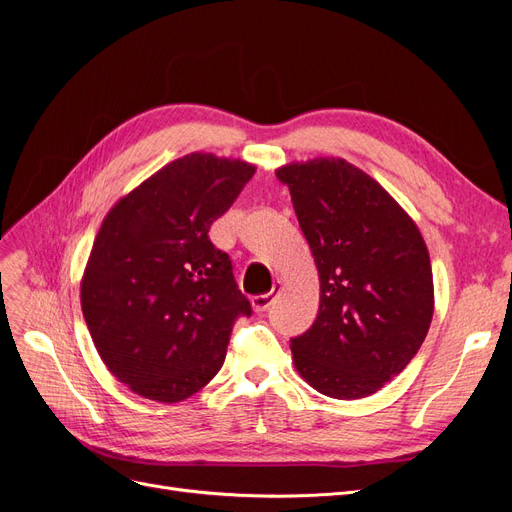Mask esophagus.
Here are the masks:
<instances>
[{"label": "esophagus", "mask_w": 512, "mask_h": 512, "mask_svg": "<svg viewBox=\"0 0 512 512\" xmlns=\"http://www.w3.org/2000/svg\"><path fill=\"white\" fill-rule=\"evenodd\" d=\"M280 290H282V282H273V288L269 292L256 294V297H252L254 312H265V309L273 303V299L277 297V294H280Z\"/></svg>", "instance_id": "34e87169"}]
</instances>
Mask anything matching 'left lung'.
Returning a JSON list of instances; mask_svg holds the SVG:
<instances>
[{
    "label": "left lung",
    "mask_w": 512,
    "mask_h": 512,
    "mask_svg": "<svg viewBox=\"0 0 512 512\" xmlns=\"http://www.w3.org/2000/svg\"><path fill=\"white\" fill-rule=\"evenodd\" d=\"M288 185L312 250L320 307L290 339L299 376L322 395L361 399L406 369L433 318L425 239L397 200L342 158L290 162Z\"/></svg>",
    "instance_id": "obj_1"
}]
</instances>
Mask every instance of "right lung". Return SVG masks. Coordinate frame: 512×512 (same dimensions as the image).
Instances as JSON below:
<instances>
[{
    "label": "right lung",
    "instance_id": "right-lung-1",
    "mask_svg": "<svg viewBox=\"0 0 512 512\" xmlns=\"http://www.w3.org/2000/svg\"><path fill=\"white\" fill-rule=\"evenodd\" d=\"M256 166L188 153L162 166L104 215L81 280V307L111 374L177 404L218 374L232 324L252 305L226 252L209 241Z\"/></svg>",
    "mask_w": 512,
    "mask_h": 512
}]
</instances>
